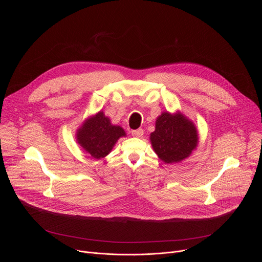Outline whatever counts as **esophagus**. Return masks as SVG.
Segmentation results:
<instances>
[{
  "label": "esophagus",
  "instance_id": "obj_1",
  "mask_svg": "<svg viewBox=\"0 0 262 262\" xmlns=\"http://www.w3.org/2000/svg\"><path fill=\"white\" fill-rule=\"evenodd\" d=\"M143 134H144V130H143L142 128H138V129H135V130L132 132V135H133L134 137H137V138L142 137Z\"/></svg>",
  "mask_w": 262,
  "mask_h": 262
}]
</instances>
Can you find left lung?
Listing matches in <instances>:
<instances>
[{"mask_svg":"<svg viewBox=\"0 0 262 262\" xmlns=\"http://www.w3.org/2000/svg\"><path fill=\"white\" fill-rule=\"evenodd\" d=\"M154 151L165 164L188 159L199 143L198 130L181 112H163L156 120V129L149 137Z\"/></svg>","mask_w":262,"mask_h":262,"instance_id":"left-lung-1","label":"left lung"}]
</instances>
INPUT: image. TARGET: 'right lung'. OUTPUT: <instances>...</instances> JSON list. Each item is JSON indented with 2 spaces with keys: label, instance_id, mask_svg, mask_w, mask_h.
Wrapping results in <instances>:
<instances>
[{
  "label": "right lung",
  "instance_id": "add662e5",
  "mask_svg": "<svg viewBox=\"0 0 262 262\" xmlns=\"http://www.w3.org/2000/svg\"><path fill=\"white\" fill-rule=\"evenodd\" d=\"M125 136L124 129L112 123L102 111L86 118L76 133L78 144L96 160L106 157L117 141Z\"/></svg>",
  "mask_w": 262,
  "mask_h": 262
}]
</instances>
